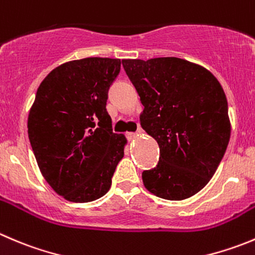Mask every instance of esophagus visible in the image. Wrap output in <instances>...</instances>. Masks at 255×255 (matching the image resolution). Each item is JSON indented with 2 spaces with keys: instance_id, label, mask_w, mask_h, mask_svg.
<instances>
[{
  "instance_id": "1",
  "label": "esophagus",
  "mask_w": 255,
  "mask_h": 255,
  "mask_svg": "<svg viewBox=\"0 0 255 255\" xmlns=\"http://www.w3.org/2000/svg\"><path fill=\"white\" fill-rule=\"evenodd\" d=\"M140 132H142V129H140V128H138L137 132H128L127 133V137L128 138H132V137H134V135L137 134V133H140Z\"/></svg>"
}]
</instances>
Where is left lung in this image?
<instances>
[{
	"label": "left lung",
	"instance_id": "1",
	"mask_svg": "<svg viewBox=\"0 0 255 255\" xmlns=\"http://www.w3.org/2000/svg\"><path fill=\"white\" fill-rule=\"evenodd\" d=\"M144 106L140 126L159 145V160L143 170L150 193L182 201L216 173L231 138L228 102L221 83L202 66L177 57L123 59Z\"/></svg>",
	"mask_w": 255,
	"mask_h": 255
}]
</instances>
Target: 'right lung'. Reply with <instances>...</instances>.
Returning a JSON list of instances; mask_svg holds the SVG:
<instances>
[{
    "mask_svg": "<svg viewBox=\"0 0 255 255\" xmlns=\"http://www.w3.org/2000/svg\"><path fill=\"white\" fill-rule=\"evenodd\" d=\"M121 59L66 62L47 75L28 115V138L52 189L75 203L105 196L127 139L113 133L106 110Z\"/></svg>",
    "mask_w": 255,
    "mask_h": 255,
    "instance_id": "1",
    "label": "right lung"
}]
</instances>
